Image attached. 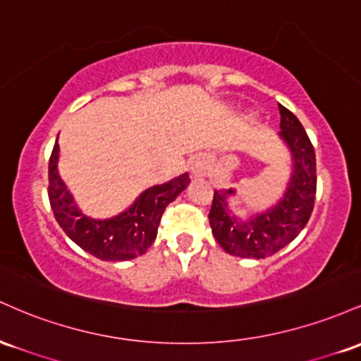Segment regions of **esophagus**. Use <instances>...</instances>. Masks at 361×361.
I'll list each match as a JSON object with an SVG mask.
<instances>
[{"label": "esophagus", "mask_w": 361, "mask_h": 361, "mask_svg": "<svg viewBox=\"0 0 361 361\" xmlns=\"http://www.w3.org/2000/svg\"><path fill=\"white\" fill-rule=\"evenodd\" d=\"M189 169L194 177H202L206 176L209 169V159L206 155H196L192 157V160L189 161Z\"/></svg>", "instance_id": "1"}]
</instances>
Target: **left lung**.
I'll return each mask as SVG.
<instances>
[{
	"label": "left lung",
	"mask_w": 361,
	"mask_h": 361,
	"mask_svg": "<svg viewBox=\"0 0 361 361\" xmlns=\"http://www.w3.org/2000/svg\"><path fill=\"white\" fill-rule=\"evenodd\" d=\"M279 114L281 131L278 136L290 152L291 173L276 204L240 218L230 208V200L237 191H214L209 225L218 244L232 256L252 259L273 256L297 238L314 209L317 188L314 147L297 116L283 105H279Z\"/></svg>",
	"instance_id": "left-lung-1"
}]
</instances>
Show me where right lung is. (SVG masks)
Returning a JSON list of instances; mask_svg holds the SVG:
<instances>
[{"mask_svg":"<svg viewBox=\"0 0 361 361\" xmlns=\"http://www.w3.org/2000/svg\"><path fill=\"white\" fill-rule=\"evenodd\" d=\"M59 145L56 141L49 160V201L56 220L64 233L102 261H129L143 256L155 242L160 218L165 208L189 185V173L184 172L164 184L145 189L128 209L105 220L85 214L61 179Z\"/></svg>","mask_w":361,"mask_h":361,"instance_id":"1","label":"right lung"}]
</instances>
